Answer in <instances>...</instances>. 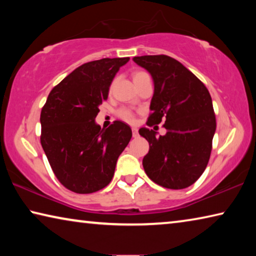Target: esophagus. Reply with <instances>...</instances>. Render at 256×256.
I'll return each mask as SVG.
<instances>
[{"label": "esophagus", "mask_w": 256, "mask_h": 256, "mask_svg": "<svg viewBox=\"0 0 256 256\" xmlns=\"http://www.w3.org/2000/svg\"><path fill=\"white\" fill-rule=\"evenodd\" d=\"M132 136H133V138H138V128H132Z\"/></svg>", "instance_id": "esophagus-1"}]
</instances>
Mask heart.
Instances as JSON below:
<instances>
[{
	"instance_id": "1",
	"label": "heart",
	"mask_w": 256,
	"mask_h": 256,
	"mask_svg": "<svg viewBox=\"0 0 256 256\" xmlns=\"http://www.w3.org/2000/svg\"><path fill=\"white\" fill-rule=\"evenodd\" d=\"M146 76H149V74L146 72H136V74H134V81L140 80L141 78H144ZM118 116L120 118H122L123 120H125V122H128V123H132L134 120V112L130 110V108H126V107L120 108L118 112Z\"/></svg>"
}]
</instances>
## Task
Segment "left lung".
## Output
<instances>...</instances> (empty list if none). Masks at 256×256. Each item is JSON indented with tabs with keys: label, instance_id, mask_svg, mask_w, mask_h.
<instances>
[{
	"label": "left lung",
	"instance_id": "8db88e82",
	"mask_svg": "<svg viewBox=\"0 0 256 256\" xmlns=\"http://www.w3.org/2000/svg\"><path fill=\"white\" fill-rule=\"evenodd\" d=\"M133 60L149 71L154 82L146 125L164 120L167 130L159 136L154 130H138L149 142L142 160L146 174L162 188H188L203 174L212 150L216 115L209 90L170 56L144 55Z\"/></svg>",
	"mask_w": 256,
	"mask_h": 256
}]
</instances>
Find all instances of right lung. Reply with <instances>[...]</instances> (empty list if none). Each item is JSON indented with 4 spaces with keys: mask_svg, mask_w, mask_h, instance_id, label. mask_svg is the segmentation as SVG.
I'll use <instances>...</instances> for the list:
<instances>
[{
    "mask_svg": "<svg viewBox=\"0 0 256 256\" xmlns=\"http://www.w3.org/2000/svg\"><path fill=\"white\" fill-rule=\"evenodd\" d=\"M128 60L82 64L52 89L42 107V146L56 178L72 192L89 194L110 184L131 140V128L120 120L106 130L94 123L112 79Z\"/></svg>",
    "mask_w": 256,
    "mask_h": 256,
    "instance_id": "add662e5",
    "label": "right lung"
}]
</instances>
